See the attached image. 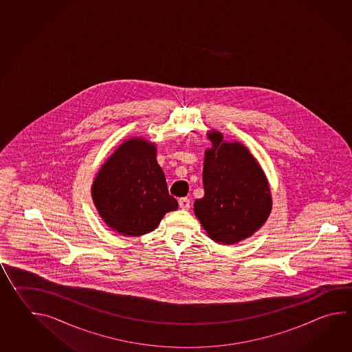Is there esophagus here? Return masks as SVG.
<instances>
[{
    "instance_id": "esophagus-1",
    "label": "esophagus",
    "mask_w": 352,
    "mask_h": 352,
    "mask_svg": "<svg viewBox=\"0 0 352 352\" xmlns=\"http://www.w3.org/2000/svg\"><path fill=\"white\" fill-rule=\"evenodd\" d=\"M179 207L184 210H188L190 208V201L188 198H180L179 199Z\"/></svg>"
}]
</instances>
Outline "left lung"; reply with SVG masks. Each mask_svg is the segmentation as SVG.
<instances>
[{"label":"left lung","instance_id":"left-lung-1","mask_svg":"<svg viewBox=\"0 0 352 352\" xmlns=\"http://www.w3.org/2000/svg\"><path fill=\"white\" fill-rule=\"evenodd\" d=\"M208 139L213 146L204 155V197L194 201V213L217 243H238L265 224L272 209L271 190L243 144L224 142L217 130Z\"/></svg>","mask_w":352,"mask_h":352}]
</instances>
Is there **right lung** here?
<instances>
[{"instance_id": "1", "label": "right lung", "mask_w": 352, "mask_h": 352, "mask_svg": "<svg viewBox=\"0 0 352 352\" xmlns=\"http://www.w3.org/2000/svg\"><path fill=\"white\" fill-rule=\"evenodd\" d=\"M102 221L122 236L138 237L158 227L165 213L178 208L157 162L155 144L131 138L102 164L91 187Z\"/></svg>"}]
</instances>
